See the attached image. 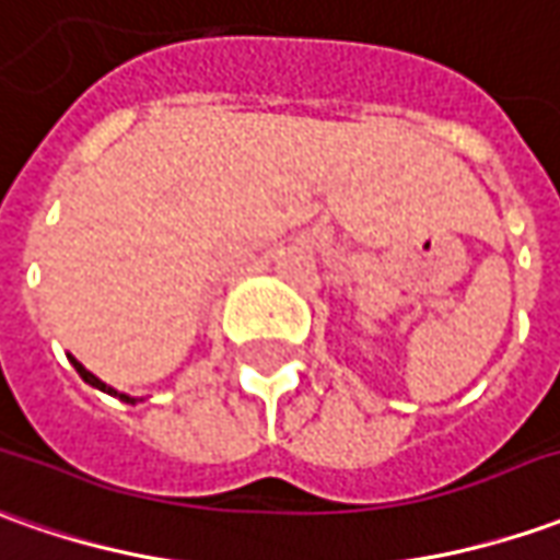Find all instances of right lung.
Listing matches in <instances>:
<instances>
[{"instance_id":"1","label":"right lung","mask_w":560,"mask_h":560,"mask_svg":"<svg viewBox=\"0 0 560 560\" xmlns=\"http://www.w3.org/2000/svg\"><path fill=\"white\" fill-rule=\"evenodd\" d=\"M72 368H75V371H79V376H82L85 383H91V386H97V389L109 392V395H116V398H121V401H135V398H128V395H121V392L109 389L104 380H97V376L91 374V371H85V368H82V364H79V361H75V359H72Z\"/></svg>"}]
</instances>
